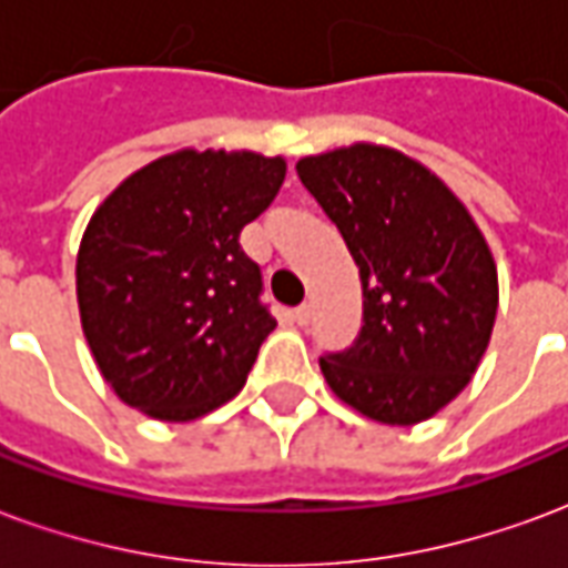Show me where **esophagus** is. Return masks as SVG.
I'll use <instances>...</instances> for the list:
<instances>
[{"instance_id":"esophagus-1","label":"esophagus","mask_w":568,"mask_h":568,"mask_svg":"<svg viewBox=\"0 0 568 568\" xmlns=\"http://www.w3.org/2000/svg\"><path fill=\"white\" fill-rule=\"evenodd\" d=\"M312 317H314V308H312V302H302L300 308L293 312V321L300 326H308L312 324Z\"/></svg>"}]
</instances>
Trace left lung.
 Segmentation results:
<instances>
[{
	"instance_id": "left-lung-1",
	"label": "left lung",
	"mask_w": 568,
	"mask_h": 568,
	"mask_svg": "<svg viewBox=\"0 0 568 568\" xmlns=\"http://www.w3.org/2000/svg\"><path fill=\"white\" fill-rule=\"evenodd\" d=\"M296 172L363 284L357 342L321 357L326 384L378 424H420L469 384L487 351L494 254L448 184L393 148H335L302 156Z\"/></svg>"
}]
</instances>
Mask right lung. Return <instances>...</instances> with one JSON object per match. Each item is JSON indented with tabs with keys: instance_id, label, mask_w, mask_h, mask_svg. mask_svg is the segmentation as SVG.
<instances>
[{
	"instance_id": "1",
	"label": "right lung",
	"mask_w": 568,
	"mask_h": 568,
	"mask_svg": "<svg viewBox=\"0 0 568 568\" xmlns=\"http://www.w3.org/2000/svg\"><path fill=\"white\" fill-rule=\"evenodd\" d=\"M284 175V156L184 148L132 172L90 217L74 266L78 312L123 403L181 424L242 390L278 324L239 235Z\"/></svg>"
}]
</instances>
